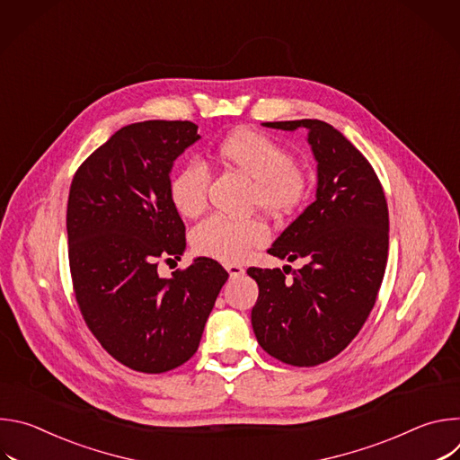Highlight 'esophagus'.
I'll use <instances>...</instances> for the list:
<instances>
[{
  "label": "esophagus",
  "mask_w": 460,
  "mask_h": 460,
  "mask_svg": "<svg viewBox=\"0 0 460 460\" xmlns=\"http://www.w3.org/2000/svg\"><path fill=\"white\" fill-rule=\"evenodd\" d=\"M226 270H227L231 279H238V277H242L245 273V270L242 266H238V264H226Z\"/></svg>",
  "instance_id": "esophagus-1"
}]
</instances>
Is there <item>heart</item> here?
I'll return each instance as SVG.
<instances>
[{"instance_id":"heart-1","label":"heart","mask_w":460,"mask_h":460,"mask_svg":"<svg viewBox=\"0 0 460 460\" xmlns=\"http://www.w3.org/2000/svg\"><path fill=\"white\" fill-rule=\"evenodd\" d=\"M218 158L254 180L251 204L264 213L284 218L293 215L307 199L305 172L295 164V156L284 146L258 130L242 128L218 144ZM209 171L200 162L183 165L169 181V199L174 209L185 217H199L208 206ZM270 231L258 218L234 220L213 215L194 227L190 242L194 251L224 261H242L252 247L266 243Z\"/></svg>"}]
</instances>
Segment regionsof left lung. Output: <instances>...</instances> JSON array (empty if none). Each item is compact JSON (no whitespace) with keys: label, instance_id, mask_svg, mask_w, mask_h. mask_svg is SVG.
Masks as SVG:
<instances>
[{"label":"left lung","instance_id":"obj_1","mask_svg":"<svg viewBox=\"0 0 460 460\" xmlns=\"http://www.w3.org/2000/svg\"><path fill=\"white\" fill-rule=\"evenodd\" d=\"M264 125L307 130L318 187L316 200L268 249L289 261L305 260L304 268L291 280L280 270H247L258 284L251 323L261 349L284 364L311 367L344 351L375 305L387 261V202L371 164L333 125Z\"/></svg>","mask_w":460,"mask_h":460}]
</instances>
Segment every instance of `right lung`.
I'll return each mask as SVG.
<instances>
[{
	"mask_svg": "<svg viewBox=\"0 0 460 460\" xmlns=\"http://www.w3.org/2000/svg\"><path fill=\"white\" fill-rule=\"evenodd\" d=\"M199 138V125L187 119L130 123L71 183L69 266L80 313L102 348L135 371L165 373L187 362L229 277L206 256L172 279L158 275V260H180L185 249L169 172Z\"/></svg>",
	"mask_w": 460,
	"mask_h": 460,
	"instance_id": "obj_1",
	"label": "right lung"
}]
</instances>
